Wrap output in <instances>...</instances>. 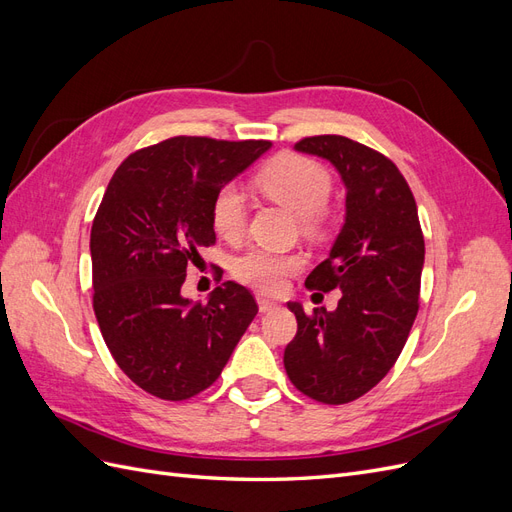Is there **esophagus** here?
<instances>
[{"instance_id":"34e87169","label":"esophagus","mask_w":512,"mask_h":512,"mask_svg":"<svg viewBox=\"0 0 512 512\" xmlns=\"http://www.w3.org/2000/svg\"><path fill=\"white\" fill-rule=\"evenodd\" d=\"M280 307V303H275V301H271V299H265V297H258V309L262 314H267V312H273V309H277Z\"/></svg>"}]
</instances>
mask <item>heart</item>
Segmentation results:
<instances>
[{
    "mask_svg": "<svg viewBox=\"0 0 512 512\" xmlns=\"http://www.w3.org/2000/svg\"><path fill=\"white\" fill-rule=\"evenodd\" d=\"M256 185L280 203L284 209L305 220L307 226L316 222V215L327 207L331 196V175L327 168L312 158L297 153H282L273 158L256 177ZM247 200L243 190L228 183L218 190L211 203V222L215 232L224 239H237L245 230ZM301 267V256L280 254L271 250H252L235 260L232 273L239 282L262 292H280L286 277Z\"/></svg>",
    "mask_w": 512,
    "mask_h": 512,
    "instance_id": "heart-1",
    "label": "heart"
}]
</instances>
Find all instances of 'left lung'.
<instances>
[{
    "mask_svg": "<svg viewBox=\"0 0 512 512\" xmlns=\"http://www.w3.org/2000/svg\"><path fill=\"white\" fill-rule=\"evenodd\" d=\"M299 153L333 164L346 188L344 224L329 258L305 286L342 292L333 312L297 316L284 367L301 393L322 404H348L389 374L418 312L425 241L414 196L397 166L346 136L303 138Z\"/></svg>",
    "mask_w": 512,
    "mask_h": 512,
    "instance_id": "left-lung-1",
    "label": "left lung"
}]
</instances>
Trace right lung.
<instances>
[{"mask_svg": "<svg viewBox=\"0 0 512 512\" xmlns=\"http://www.w3.org/2000/svg\"><path fill=\"white\" fill-rule=\"evenodd\" d=\"M269 149L177 136L132 153L108 183L89 241L94 312L113 359L143 391L168 401L205 391L258 314L237 282L207 303L181 286L198 247L215 241L213 196Z\"/></svg>", "mask_w": 512, "mask_h": 512, "instance_id": "right-lung-1", "label": "right lung"}]
</instances>
